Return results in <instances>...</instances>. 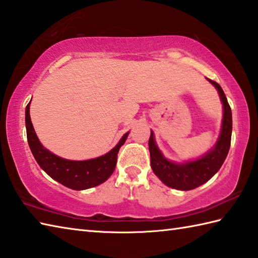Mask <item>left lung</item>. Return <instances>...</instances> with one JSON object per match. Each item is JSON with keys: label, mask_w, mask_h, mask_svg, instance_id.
I'll return each instance as SVG.
<instances>
[{"label": "left lung", "mask_w": 258, "mask_h": 258, "mask_svg": "<svg viewBox=\"0 0 258 258\" xmlns=\"http://www.w3.org/2000/svg\"><path fill=\"white\" fill-rule=\"evenodd\" d=\"M208 81L216 87L220 93L224 106L223 124L221 135L218 138L215 147L199 160L185 164H176L167 161L162 155L161 151L155 144L154 134L151 132L149 140V147L151 154V166L153 172L164 184L175 189L189 190L199 187L206 183L216 174L223 165L228 154L232 138V111L227 102L225 93L221 85L215 81Z\"/></svg>", "instance_id": "8db88e82"}]
</instances>
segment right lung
Here are the masks:
<instances>
[{"mask_svg":"<svg viewBox=\"0 0 258 258\" xmlns=\"http://www.w3.org/2000/svg\"><path fill=\"white\" fill-rule=\"evenodd\" d=\"M25 125L27 142L38 165L53 179L75 190L94 187L111 176L116 166L117 153L128 135L126 133L118 144L105 155L87 161H69L54 155L40 143L31 122L30 103L25 109Z\"/></svg>","mask_w":258,"mask_h":258,"instance_id":"obj_1","label":"right lung"}]
</instances>
